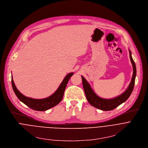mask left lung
<instances>
[{
  "label": "left lung",
  "instance_id": "obj_1",
  "mask_svg": "<svg viewBox=\"0 0 148 148\" xmlns=\"http://www.w3.org/2000/svg\"><path fill=\"white\" fill-rule=\"evenodd\" d=\"M129 56H130L131 62H132V64L133 65V69H134V73L132 78V81H131L129 87L126 90V91L124 93H123L122 95H121L120 96L115 98H113V99H106L97 96L94 93V92L90 88V86L89 85L88 82L86 80V79L83 76H82L83 87L85 90L86 99L89 102V103L92 106L105 111L112 110L117 108L118 106H119L121 104L125 102L128 99L129 97L130 96V95H131V93H132L134 90L135 77L136 75V65H135V62L134 61L132 58V56H131L130 51H129Z\"/></svg>",
  "mask_w": 148,
  "mask_h": 148
}]
</instances>
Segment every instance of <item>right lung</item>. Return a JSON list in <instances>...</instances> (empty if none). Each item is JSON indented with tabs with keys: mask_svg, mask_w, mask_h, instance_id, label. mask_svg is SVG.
Returning a JSON list of instances; mask_svg holds the SVG:
<instances>
[{
	"mask_svg": "<svg viewBox=\"0 0 148 148\" xmlns=\"http://www.w3.org/2000/svg\"><path fill=\"white\" fill-rule=\"evenodd\" d=\"M73 75V73H70L68 74L64 78L58 90L51 96L43 99H34L23 95L21 93L19 92V91L14 85L12 77V85L15 95L18 97V99L24 104L33 110L38 111H45L54 107L60 102L63 98L64 92L66 87L68 81Z\"/></svg>",
	"mask_w": 148,
	"mask_h": 148,
	"instance_id": "1",
	"label": "right lung"
}]
</instances>
